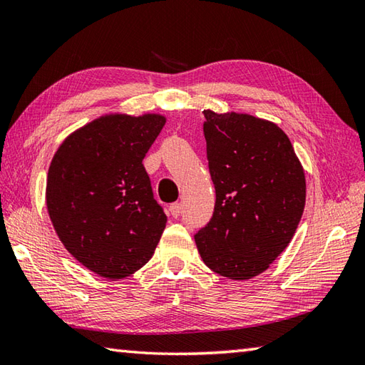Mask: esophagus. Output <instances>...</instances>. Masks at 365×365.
<instances>
[{
  "mask_svg": "<svg viewBox=\"0 0 365 365\" xmlns=\"http://www.w3.org/2000/svg\"><path fill=\"white\" fill-rule=\"evenodd\" d=\"M169 212H170V215H173L174 218H177V217H180V212H182V205L178 204V202H174V204H170V207H169Z\"/></svg>",
  "mask_w": 365,
  "mask_h": 365,
  "instance_id": "34e87169",
  "label": "esophagus"
}]
</instances>
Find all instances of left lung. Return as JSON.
<instances>
[{"instance_id":"1","label":"left lung","mask_w":365,"mask_h":365,"mask_svg":"<svg viewBox=\"0 0 365 365\" xmlns=\"http://www.w3.org/2000/svg\"><path fill=\"white\" fill-rule=\"evenodd\" d=\"M215 209L195 234L205 266L232 280L259 275L294 235L305 175L288 135L272 121L204 110Z\"/></svg>"}]
</instances>
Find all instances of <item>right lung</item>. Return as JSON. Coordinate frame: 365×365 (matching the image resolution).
Wrapping results in <instances>:
<instances>
[{
	"label": "right lung",
	"instance_id": "add662e5",
	"mask_svg": "<svg viewBox=\"0 0 365 365\" xmlns=\"http://www.w3.org/2000/svg\"><path fill=\"white\" fill-rule=\"evenodd\" d=\"M166 118L106 115L64 139L47 174V210L63 245L110 280L155 253L168 217L142 164Z\"/></svg>",
	"mask_w": 365,
	"mask_h": 365
}]
</instances>
